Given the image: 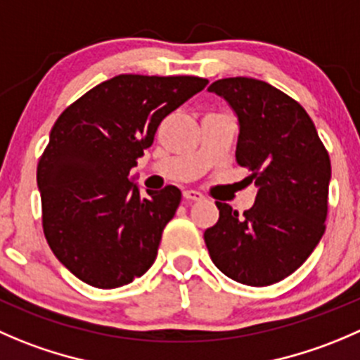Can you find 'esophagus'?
<instances>
[{
  "label": "esophagus",
  "instance_id": "obj_1",
  "mask_svg": "<svg viewBox=\"0 0 360 360\" xmlns=\"http://www.w3.org/2000/svg\"><path fill=\"white\" fill-rule=\"evenodd\" d=\"M183 197L186 198L188 202H200V200H204V195H202L200 191H197V190H186L183 193Z\"/></svg>",
  "mask_w": 360,
  "mask_h": 360
}]
</instances>
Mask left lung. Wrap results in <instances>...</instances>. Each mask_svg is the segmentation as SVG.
<instances>
[{
	"label": "left lung",
	"mask_w": 360,
	"mask_h": 360,
	"mask_svg": "<svg viewBox=\"0 0 360 360\" xmlns=\"http://www.w3.org/2000/svg\"><path fill=\"white\" fill-rule=\"evenodd\" d=\"M209 91L236 114V160L258 191L243 214L216 202L219 218L204 232L205 246L230 280L267 287L297 271L326 232L329 155L308 112L271 84L232 77Z\"/></svg>",
	"instance_id": "8db88e82"
}]
</instances>
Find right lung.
I'll list each match as a JSON object with an SVG mask.
<instances>
[{
	"mask_svg": "<svg viewBox=\"0 0 360 360\" xmlns=\"http://www.w3.org/2000/svg\"><path fill=\"white\" fill-rule=\"evenodd\" d=\"M200 77L116 75L68 107L38 162L44 233L73 276L96 288L141 278L155 262L181 191L130 177L163 117L200 93Z\"/></svg>",
	"mask_w": 360,
	"mask_h": 360,
	"instance_id": "right-lung-1",
	"label": "right lung"
}]
</instances>
